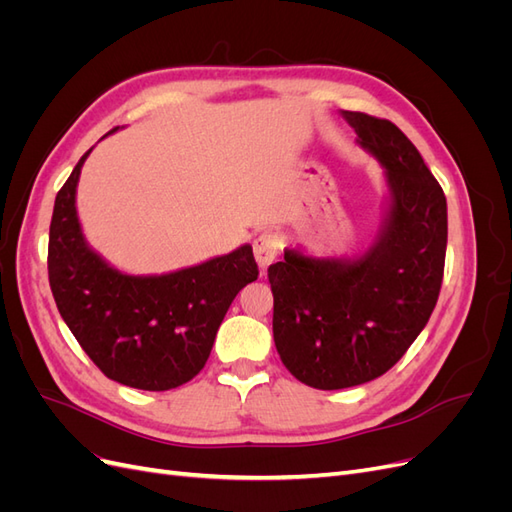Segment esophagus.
<instances>
[{
	"label": "esophagus",
	"mask_w": 512,
	"mask_h": 512,
	"mask_svg": "<svg viewBox=\"0 0 512 512\" xmlns=\"http://www.w3.org/2000/svg\"><path fill=\"white\" fill-rule=\"evenodd\" d=\"M282 237L275 235V232H262L254 239V258L258 262L260 271H265L271 262L277 258L282 250Z\"/></svg>",
	"instance_id": "1"
}]
</instances>
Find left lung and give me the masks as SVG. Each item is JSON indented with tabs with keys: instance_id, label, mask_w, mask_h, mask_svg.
<instances>
[{
	"instance_id": "obj_1",
	"label": "left lung",
	"mask_w": 512,
	"mask_h": 512,
	"mask_svg": "<svg viewBox=\"0 0 512 512\" xmlns=\"http://www.w3.org/2000/svg\"><path fill=\"white\" fill-rule=\"evenodd\" d=\"M356 143L384 168V220L369 250L316 258L286 247L269 267L273 339L290 374L320 391L386 374L436 307L446 256V196L389 119L342 111Z\"/></svg>"
}]
</instances>
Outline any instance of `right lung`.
I'll return each mask as SVG.
<instances>
[{
    "instance_id": "right-lung-1",
    "label": "right lung",
    "mask_w": 512,
    "mask_h": 512,
    "mask_svg": "<svg viewBox=\"0 0 512 512\" xmlns=\"http://www.w3.org/2000/svg\"><path fill=\"white\" fill-rule=\"evenodd\" d=\"M91 149L55 198L49 282L57 309L106 378L141 391L177 389L205 367L232 299L258 277L252 245L162 275L108 265L91 250L76 213Z\"/></svg>"
}]
</instances>
